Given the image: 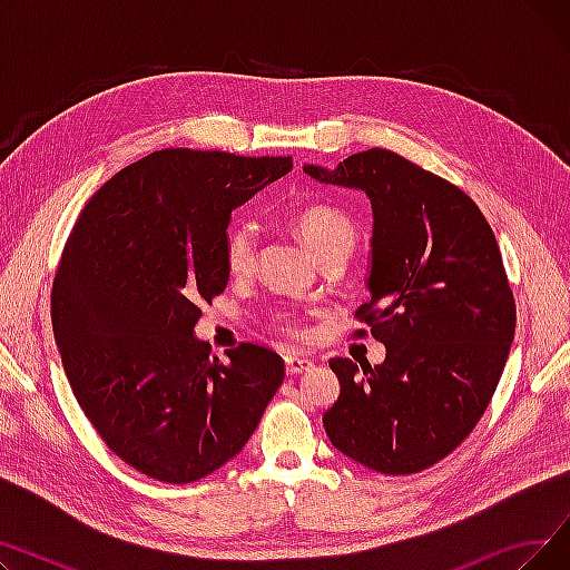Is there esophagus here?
<instances>
[{
  "label": "esophagus",
  "mask_w": 570,
  "mask_h": 570,
  "mask_svg": "<svg viewBox=\"0 0 570 570\" xmlns=\"http://www.w3.org/2000/svg\"><path fill=\"white\" fill-rule=\"evenodd\" d=\"M284 361H286V374H291V376L303 374V372H307L312 367V361H309V357H305V355H286Z\"/></svg>",
  "instance_id": "obj_1"
}]
</instances>
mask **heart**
Returning <instances> with one entry per match:
<instances>
[{"mask_svg":"<svg viewBox=\"0 0 570 570\" xmlns=\"http://www.w3.org/2000/svg\"><path fill=\"white\" fill-rule=\"evenodd\" d=\"M291 228L295 235L303 239L309 254L318 261H323L327 254L337 249H353L355 245V226L353 222L340 213L337 207L323 205V203H309L297 207L288 217ZM224 261L226 269L235 277L249 275L254 261H256V228L252 224H233L224 239ZM288 327V323L284 321Z\"/></svg>","mask_w":570,"mask_h":570,"instance_id":"heart-1","label":"heart"}]
</instances>
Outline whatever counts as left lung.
I'll list each match as a JSON object with an SVG mask.
<instances>
[{"mask_svg": "<svg viewBox=\"0 0 570 570\" xmlns=\"http://www.w3.org/2000/svg\"><path fill=\"white\" fill-rule=\"evenodd\" d=\"M303 170L370 198V303L357 316L385 346L374 367L333 357L340 397L323 413L325 434L372 471L417 473L481 421L515 337L494 233L462 189L391 149Z\"/></svg>", "mask_w": 570, "mask_h": 570, "instance_id": "left-lung-1", "label": "left lung"}]
</instances>
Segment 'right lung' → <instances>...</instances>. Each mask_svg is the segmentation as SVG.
Returning a JSON list of instances; mask_svg holds the SVG:
<instances>
[{
  "label": "right lung",
  "mask_w": 570,
  "mask_h": 570,
  "mask_svg": "<svg viewBox=\"0 0 570 570\" xmlns=\"http://www.w3.org/2000/svg\"><path fill=\"white\" fill-rule=\"evenodd\" d=\"M293 168L161 149L87 200L52 284V333L73 395L110 451L161 483H194L243 451L284 381L258 344L219 363L194 327L230 273V213Z\"/></svg>",
  "instance_id": "right-lung-1"
}]
</instances>
